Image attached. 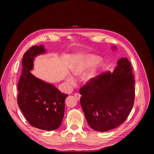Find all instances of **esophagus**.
I'll return each mask as SVG.
<instances>
[{
    "label": "esophagus",
    "mask_w": 154,
    "mask_h": 154,
    "mask_svg": "<svg viewBox=\"0 0 154 154\" xmlns=\"http://www.w3.org/2000/svg\"><path fill=\"white\" fill-rule=\"evenodd\" d=\"M74 96L76 97V98L77 99V100H80V97H81V95L79 94V93H76L75 94H74Z\"/></svg>",
    "instance_id": "1"
}]
</instances>
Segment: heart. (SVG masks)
I'll list each match as a JSON object with an SVG mask.
<instances>
[{
    "instance_id": "1",
    "label": "heart",
    "mask_w": 154,
    "mask_h": 154,
    "mask_svg": "<svg viewBox=\"0 0 154 154\" xmlns=\"http://www.w3.org/2000/svg\"><path fill=\"white\" fill-rule=\"evenodd\" d=\"M100 58L93 54H79L74 57V60L70 66V71L73 76H79L84 73L88 69L94 66L97 62H99ZM101 67V64L100 63L97 65L95 68L87 73L83 78L85 84H91L94 82L98 74L99 71ZM67 82L69 84H74L72 78L67 76Z\"/></svg>"
}]
</instances>
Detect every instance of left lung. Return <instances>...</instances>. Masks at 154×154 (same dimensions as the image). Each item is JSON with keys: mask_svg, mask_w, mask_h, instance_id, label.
Instances as JSON below:
<instances>
[{"mask_svg": "<svg viewBox=\"0 0 154 154\" xmlns=\"http://www.w3.org/2000/svg\"><path fill=\"white\" fill-rule=\"evenodd\" d=\"M112 49L117 48L113 46ZM134 83L130 62L122 58L112 72H103L92 83L80 88V103L93 130L108 131L127 119L134 105Z\"/></svg>", "mask_w": 154, "mask_h": 154, "instance_id": "1", "label": "left lung"}]
</instances>
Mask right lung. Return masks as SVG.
<instances>
[{"label": "right lung", "mask_w": 154, "mask_h": 154, "mask_svg": "<svg viewBox=\"0 0 154 154\" xmlns=\"http://www.w3.org/2000/svg\"><path fill=\"white\" fill-rule=\"evenodd\" d=\"M45 53L46 50L43 45L32 46L24 53L22 74L18 83L17 102L31 125L40 130L52 131L61 125L65 100L68 95L31 74L35 58Z\"/></svg>", "instance_id": "add662e5"}]
</instances>
